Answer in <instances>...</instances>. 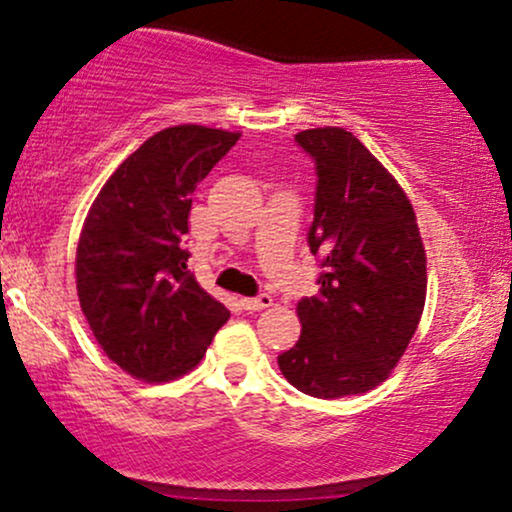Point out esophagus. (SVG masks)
Returning <instances> with one entry per match:
<instances>
[{
  "instance_id": "esophagus-1",
  "label": "esophagus",
  "mask_w": 512,
  "mask_h": 512,
  "mask_svg": "<svg viewBox=\"0 0 512 512\" xmlns=\"http://www.w3.org/2000/svg\"><path fill=\"white\" fill-rule=\"evenodd\" d=\"M240 305H243L245 310H264L272 305V296H269V293H260V296L255 298H240Z\"/></svg>"
}]
</instances>
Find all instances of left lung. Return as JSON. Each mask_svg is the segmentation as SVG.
<instances>
[{
	"instance_id": "8db88e82",
	"label": "left lung",
	"mask_w": 512,
	"mask_h": 512,
	"mask_svg": "<svg viewBox=\"0 0 512 512\" xmlns=\"http://www.w3.org/2000/svg\"><path fill=\"white\" fill-rule=\"evenodd\" d=\"M317 185L308 245L320 291L298 301L301 337L279 356L284 378L337 399L380 385L414 337L426 303V250L397 180L351 132L296 134Z\"/></svg>"
}]
</instances>
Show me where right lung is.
<instances>
[{
  "label": "right lung",
  "instance_id": "right-lung-1",
  "mask_svg": "<svg viewBox=\"0 0 512 512\" xmlns=\"http://www.w3.org/2000/svg\"><path fill=\"white\" fill-rule=\"evenodd\" d=\"M240 139L202 125L161 129L120 163L88 209L76 291L105 356L139 380L180 378L231 317L187 269L197 182Z\"/></svg>",
  "mask_w": 512,
  "mask_h": 512
}]
</instances>
